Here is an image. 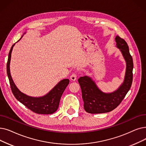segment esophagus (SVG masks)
I'll list each match as a JSON object with an SVG mask.
<instances>
[{
  "label": "esophagus",
  "instance_id": "1",
  "mask_svg": "<svg viewBox=\"0 0 146 146\" xmlns=\"http://www.w3.org/2000/svg\"><path fill=\"white\" fill-rule=\"evenodd\" d=\"M70 79L72 80V81H74L76 80L77 79V75L76 73H73L71 76L70 77Z\"/></svg>",
  "mask_w": 146,
  "mask_h": 146
}]
</instances>
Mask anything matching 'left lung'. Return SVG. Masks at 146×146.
<instances>
[{"instance_id": "obj_1", "label": "left lung", "mask_w": 146, "mask_h": 146, "mask_svg": "<svg viewBox=\"0 0 146 146\" xmlns=\"http://www.w3.org/2000/svg\"><path fill=\"white\" fill-rule=\"evenodd\" d=\"M116 46L126 62V71L123 83L115 91L106 93L98 87L95 81L85 75L78 79L80 86L85 110L92 114L112 111L119 105L130 90L132 82L133 61L127 43L119 36L115 37Z\"/></svg>"}]
</instances>
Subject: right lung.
<instances>
[{
  "label": "right lung",
  "mask_w": 146,
  "mask_h": 146,
  "mask_svg": "<svg viewBox=\"0 0 146 146\" xmlns=\"http://www.w3.org/2000/svg\"><path fill=\"white\" fill-rule=\"evenodd\" d=\"M26 33H24L25 34ZM23 35L22 36V37ZM22 37L19 39L20 41ZM12 46L8 55V59L6 65L8 77L11 88V90L16 99L21 103L26 106L28 109L37 114H52L58 109L60 98L62 93L69 84V79H64L60 81L46 95L42 97H34L25 94L18 90L12 79L10 72V62L12 49L15 45Z\"/></svg>",
  "instance_id": "obj_1"
}]
</instances>
